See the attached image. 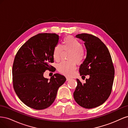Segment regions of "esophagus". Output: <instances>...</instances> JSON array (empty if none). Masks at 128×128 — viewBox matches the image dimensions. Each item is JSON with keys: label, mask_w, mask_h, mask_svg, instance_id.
<instances>
[{"label": "esophagus", "mask_w": 128, "mask_h": 128, "mask_svg": "<svg viewBox=\"0 0 128 128\" xmlns=\"http://www.w3.org/2000/svg\"><path fill=\"white\" fill-rule=\"evenodd\" d=\"M71 78H69V77H66V80H67V81H68V80H70Z\"/></svg>", "instance_id": "obj_1"}]
</instances>
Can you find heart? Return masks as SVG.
Here are the masks:
<instances>
[{"instance_id":"b5f03b06","label":"heart","mask_w":128,"mask_h":128,"mask_svg":"<svg viewBox=\"0 0 128 128\" xmlns=\"http://www.w3.org/2000/svg\"><path fill=\"white\" fill-rule=\"evenodd\" d=\"M65 51H70L68 56V61H63L58 65V70L67 76L72 75L76 68V62L80 64L86 56V52L82 47V43L76 38L69 36L63 40L62 45L58 44L53 48L54 59L59 61L62 54Z\"/></svg>"}]
</instances>
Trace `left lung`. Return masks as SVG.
<instances>
[{"instance_id":"left-lung-1","label":"left lung","mask_w":128,"mask_h":128,"mask_svg":"<svg viewBox=\"0 0 128 128\" xmlns=\"http://www.w3.org/2000/svg\"><path fill=\"white\" fill-rule=\"evenodd\" d=\"M84 42L86 57L79 69L80 76H90L83 83L77 79L74 98L81 107L90 109L101 105L109 97L114 78V67L109 50L99 38L88 34L76 36ZM85 77V76H84Z\"/></svg>"}]
</instances>
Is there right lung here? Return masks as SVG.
<instances>
[{
	"label": "right lung",
	"mask_w": 128,
	"mask_h": 128,
	"mask_svg": "<svg viewBox=\"0 0 128 128\" xmlns=\"http://www.w3.org/2000/svg\"><path fill=\"white\" fill-rule=\"evenodd\" d=\"M56 34L41 33L31 37L18 50L12 68L14 91L27 106L37 110L48 107L54 102L59 88L66 80L54 74L50 80L43 76L47 70H54L53 51L59 41Z\"/></svg>",
	"instance_id": "add662e5"
}]
</instances>
